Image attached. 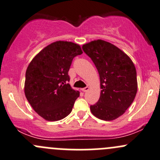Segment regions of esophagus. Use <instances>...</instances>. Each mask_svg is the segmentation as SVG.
I'll list each match as a JSON object with an SVG mask.
<instances>
[{
    "instance_id": "1",
    "label": "esophagus",
    "mask_w": 160,
    "mask_h": 160,
    "mask_svg": "<svg viewBox=\"0 0 160 160\" xmlns=\"http://www.w3.org/2000/svg\"><path fill=\"white\" fill-rule=\"evenodd\" d=\"M89 89H90L89 87H86V88H83V89H81V90H82V91H83V92H87V91H88V90H89Z\"/></svg>"
}]
</instances>
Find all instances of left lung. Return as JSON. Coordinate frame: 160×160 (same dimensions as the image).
Segmentation results:
<instances>
[{
	"instance_id": "obj_1",
	"label": "left lung",
	"mask_w": 160,
	"mask_h": 160,
	"mask_svg": "<svg viewBox=\"0 0 160 160\" xmlns=\"http://www.w3.org/2000/svg\"><path fill=\"white\" fill-rule=\"evenodd\" d=\"M82 48L98 69L101 81V96L90 111L101 120H114L125 112L136 95L135 65L123 51L104 40L92 41Z\"/></svg>"
}]
</instances>
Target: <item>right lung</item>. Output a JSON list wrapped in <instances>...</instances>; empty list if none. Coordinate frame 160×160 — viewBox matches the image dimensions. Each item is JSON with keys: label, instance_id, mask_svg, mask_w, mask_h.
Returning a JSON list of instances; mask_svg holds the SVG:
<instances>
[{"label": "right lung", "instance_id": "right-lung-1", "mask_svg": "<svg viewBox=\"0 0 160 160\" xmlns=\"http://www.w3.org/2000/svg\"><path fill=\"white\" fill-rule=\"evenodd\" d=\"M82 53L76 43L57 41L31 61L25 73V94L32 108L46 120H61L72 111L80 93L67 83L68 72L73 58Z\"/></svg>", "mask_w": 160, "mask_h": 160}]
</instances>
